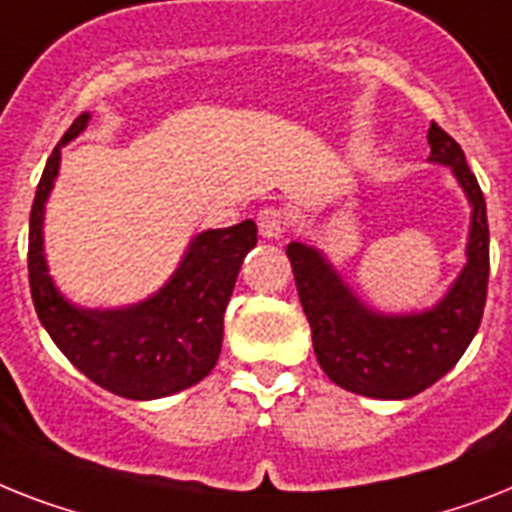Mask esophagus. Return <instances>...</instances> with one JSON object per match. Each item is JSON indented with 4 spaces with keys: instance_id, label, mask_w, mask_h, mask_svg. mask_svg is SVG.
I'll use <instances>...</instances> for the list:
<instances>
[{
    "instance_id": "34e87169",
    "label": "esophagus",
    "mask_w": 512,
    "mask_h": 512,
    "mask_svg": "<svg viewBox=\"0 0 512 512\" xmlns=\"http://www.w3.org/2000/svg\"><path fill=\"white\" fill-rule=\"evenodd\" d=\"M292 223V215L281 210V207H263L257 213V228L265 239H281L286 234V228Z\"/></svg>"
}]
</instances>
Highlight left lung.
Wrapping results in <instances>:
<instances>
[{"instance_id": "8db88e82", "label": "left lung", "mask_w": 512, "mask_h": 512, "mask_svg": "<svg viewBox=\"0 0 512 512\" xmlns=\"http://www.w3.org/2000/svg\"><path fill=\"white\" fill-rule=\"evenodd\" d=\"M429 144V160L450 165L473 207L468 263L439 305L410 315L373 313L318 249L299 242L286 247L318 363L334 384L373 400H407L436 384L468 350L484 315L489 284L484 194L458 141L436 123L429 128Z\"/></svg>"}]
</instances>
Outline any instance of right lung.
I'll return each mask as SVG.
<instances>
[{"label": "right lung", "mask_w": 512, "mask_h": 512, "mask_svg": "<svg viewBox=\"0 0 512 512\" xmlns=\"http://www.w3.org/2000/svg\"><path fill=\"white\" fill-rule=\"evenodd\" d=\"M89 112L73 120L36 186L28 228V281L41 326L78 371L126 400H157L189 389L213 371L223 344V313L257 226L242 220L194 236L160 292L120 310H86L57 292L44 260V202L60 170V147L76 139Z\"/></svg>", "instance_id": "obj_1"}]
</instances>
